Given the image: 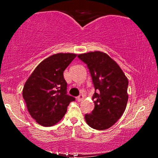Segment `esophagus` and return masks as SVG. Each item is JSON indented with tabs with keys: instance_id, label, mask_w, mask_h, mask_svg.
Masks as SVG:
<instances>
[{
	"instance_id": "1",
	"label": "esophagus",
	"mask_w": 158,
	"mask_h": 158,
	"mask_svg": "<svg viewBox=\"0 0 158 158\" xmlns=\"http://www.w3.org/2000/svg\"><path fill=\"white\" fill-rule=\"evenodd\" d=\"M83 99H84V95H83V94H80V95H79V97H77V101H79V102H80V101L82 100Z\"/></svg>"
}]
</instances>
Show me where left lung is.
<instances>
[{"mask_svg": "<svg viewBox=\"0 0 158 158\" xmlns=\"http://www.w3.org/2000/svg\"><path fill=\"white\" fill-rule=\"evenodd\" d=\"M78 57L88 65L94 88V109L85 114L87 124L97 130H106L122 117L128 95V80L114 59L106 52H89Z\"/></svg>", "mask_w": 158, "mask_h": 158, "instance_id": "1", "label": "left lung"}]
</instances>
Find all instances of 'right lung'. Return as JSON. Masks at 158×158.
Masks as SVG:
<instances>
[{
	"instance_id": "right-lung-1",
	"label": "right lung",
	"mask_w": 158,
	"mask_h": 158,
	"mask_svg": "<svg viewBox=\"0 0 158 158\" xmlns=\"http://www.w3.org/2000/svg\"><path fill=\"white\" fill-rule=\"evenodd\" d=\"M74 53H56L36 67L23 86L22 95L30 116L43 126L59 123L75 98L67 94L64 70L77 57Z\"/></svg>"
}]
</instances>
